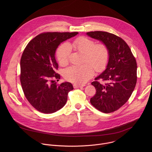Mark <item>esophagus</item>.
<instances>
[{
    "mask_svg": "<svg viewBox=\"0 0 152 152\" xmlns=\"http://www.w3.org/2000/svg\"><path fill=\"white\" fill-rule=\"evenodd\" d=\"M84 85H78V84H74L73 85V87L75 88H82V87H83Z\"/></svg>",
    "mask_w": 152,
    "mask_h": 152,
    "instance_id": "34e87169",
    "label": "esophagus"
}]
</instances>
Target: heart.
I'll return each instance as SVG.
<instances>
[{
	"mask_svg": "<svg viewBox=\"0 0 152 152\" xmlns=\"http://www.w3.org/2000/svg\"><path fill=\"white\" fill-rule=\"evenodd\" d=\"M71 48L85 54V61L92 64L97 71H100L104 68L109 58V52L104 45H95L93 40L80 37L73 40L70 45L66 42L58 49L57 58L61 66H66L68 64ZM91 65L86 64L79 66H72L64 71V77L68 81L76 84H83L94 74V69L92 65Z\"/></svg>",
	"mask_w": 152,
	"mask_h": 152,
	"instance_id": "obj_1",
	"label": "heart"
}]
</instances>
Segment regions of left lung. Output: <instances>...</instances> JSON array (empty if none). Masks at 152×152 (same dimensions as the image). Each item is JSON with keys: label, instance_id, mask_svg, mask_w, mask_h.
<instances>
[{"label": "left lung", "instance_id": "1", "mask_svg": "<svg viewBox=\"0 0 152 152\" xmlns=\"http://www.w3.org/2000/svg\"><path fill=\"white\" fill-rule=\"evenodd\" d=\"M88 37L102 42L109 52L106 69L91 83L96 93L90 102L97 110L110 113L118 110L131 97L137 83V62L126 42L114 34L89 32ZM100 80L102 83L97 80Z\"/></svg>", "mask_w": 152, "mask_h": 152}]
</instances>
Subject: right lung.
Wrapping results in <instances>:
<instances>
[{"mask_svg": "<svg viewBox=\"0 0 152 152\" xmlns=\"http://www.w3.org/2000/svg\"><path fill=\"white\" fill-rule=\"evenodd\" d=\"M78 32H47L33 38L26 46L20 60V82L29 102L38 111L55 113L66 104L72 84L57 85L52 79H60L56 73L58 64L55 52L59 45Z\"/></svg>", "mask_w": 152, "mask_h": 152, "instance_id": "add662e5", "label": "right lung"}]
</instances>
